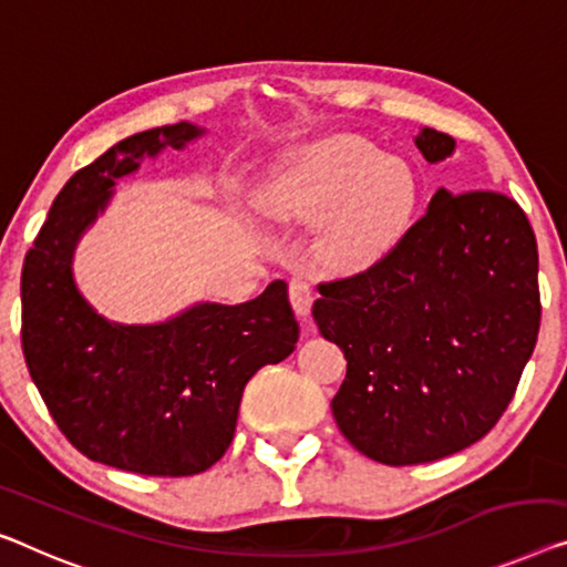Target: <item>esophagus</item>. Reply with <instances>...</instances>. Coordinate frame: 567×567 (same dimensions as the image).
<instances>
[{"label":"esophagus","instance_id":"esophagus-1","mask_svg":"<svg viewBox=\"0 0 567 567\" xmlns=\"http://www.w3.org/2000/svg\"><path fill=\"white\" fill-rule=\"evenodd\" d=\"M287 295H290V302L298 316H310V308H312V300H316V295H312V287L310 282L302 280V277H292L290 285H287Z\"/></svg>","mask_w":567,"mask_h":567}]
</instances>
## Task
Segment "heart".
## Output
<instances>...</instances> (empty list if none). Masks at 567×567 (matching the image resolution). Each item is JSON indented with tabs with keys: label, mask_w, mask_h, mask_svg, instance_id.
Instances as JSON below:
<instances>
[{
	"label": "heart",
	"mask_w": 567,
	"mask_h": 567,
	"mask_svg": "<svg viewBox=\"0 0 567 567\" xmlns=\"http://www.w3.org/2000/svg\"><path fill=\"white\" fill-rule=\"evenodd\" d=\"M261 206L280 221H323L318 251L333 269L382 259L417 206V177L408 163L382 157L359 137H333L302 152L275 177Z\"/></svg>",
	"instance_id": "heart-1"
}]
</instances>
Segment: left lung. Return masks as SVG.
Listing matches in <instances>:
<instances>
[{"mask_svg":"<svg viewBox=\"0 0 567 567\" xmlns=\"http://www.w3.org/2000/svg\"><path fill=\"white\" fill-rule=\"evenodd\" d=\"M415 145L441 163L455 140L425 126ZM318 290V331L349 361L336 425L386 466L481 441L517 392L543 312L535 231L494 190L441 188L382 259Z\"/></svg>","mask_w":567,"mask_h":567,"instance_id":"8db88e82","label":"left lung"}]
</instances>
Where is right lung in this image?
<instances>
[{
    "label": "right lung",
    "mask_w": 567,
    "mask_h": 567,
    "mask_svg": "<svg viewBox=\"0 0 567 567\" xmlns=\"http://www.w3.org/2000/svg\"><path fill=\"white\" fill-rule=\"evenodd\" d=\"M200 134L188 122L157 126L81 167L22 267V353L48 412L86 458L142 476L214 466L234 441L244 386L290 357L300 336L282 280L241 306L196 302L152 326L112 323L75 287V244L114 196L116 177Z\"/></svg>",
    "instance_id": "right-lung-1"
}]
</instances>
